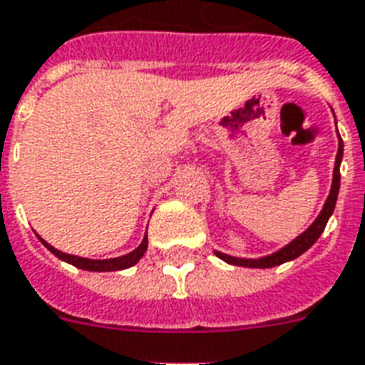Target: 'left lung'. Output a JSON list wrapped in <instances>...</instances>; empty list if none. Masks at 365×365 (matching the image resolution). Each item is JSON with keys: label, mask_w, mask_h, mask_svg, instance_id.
<instances>
[{"label": "left lung", "mask_w": 365, "mask_h": 365, "mask_svg": "<svg viewBox=\"0 0 365 365\" xmlns=\"http://www.w3.org/2000/svg\"><path fill=\"white\" fill-rule=\"evenodd\" d=\"M339 133V130H336ZM342 140L339 136V150H336V158H335V169H333V182H331V190H329V196L323 204V210L319 212V215L316 217V221L309 225L308 229L298 235L294 240H290L289 245L283 246L281 250L273 252L269 256H262V257H237V256H229V254H223V252L215 250V256L219 259H223L227 264L231 265H240V267H256V269H267V267H275V265H281L284 262H292L297 259L298 256H302L304 252L312 248L316 245V240L322 237L323 229L327 225L329 217L333 215L335 212V204H336V196H339V188H341V161H342Z\"/></svg>", "instance_id": "left-lung-1"}]
</instances>
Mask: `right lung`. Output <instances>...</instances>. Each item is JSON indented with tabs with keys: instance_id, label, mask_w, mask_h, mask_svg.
Masks as SVG:
<instances>
[{
	"instance_id": "obj_1",
	"label": "right lung",
	"mask_w": 365,
	"mask_h": 365,
	"mask_svg": "<svg viewBox=\"0 0 365 365\" xmlns=\"http://www.w3.org/2000/svg\"><path fill=\"white\" fill-rule=\"evenodd\" d=\"M40 238V242H42L46 248H48L53 256H57L61 262H67V264L75 265L78 269L84 271H120V269H128V267H133L134 264H138L142 259V256L146 254L148 250V235L142 238V242L138 248H134L133 252H128L125 256L119 257H109V259H90V257H81V256H73V254H65V252L57 250L51 245H48L42 237Z\"/></svg>"
}]
</instances>
